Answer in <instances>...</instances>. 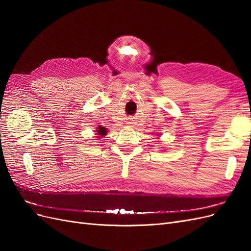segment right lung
<instances>
[{
  "instance_id": "1",
  "label": "right lung",
  "mask_w": 251,
  "mask_h": 251,
  "mask_svg": "<svg viewBox=\"0 0 251 251\" xmlns=\"http://www.w3.org/2000/svg\"><path fill=\"white\" fill-rule=\"evenodd\" d=\"M96 133V135H98L97 137H100V138H102L103 136H105L107 135V133H108V130L107 128H105L104 126H100L98 127H96V131H95Z\"/></svg>"
}]
</instances>
